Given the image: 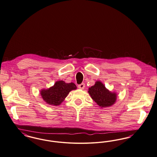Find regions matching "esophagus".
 Wrapping results in <instances>:
<instances>
[{
	"mask_svg": "<svg viewBox=\"0 0 157 157\" xmlns=\"http://www.w3.org/2000/svg\"><path fill=\"white\" fill-rule=\"evenodd\" d=\"M85 83H82L81 84H80V85H78V88L80 89H83L85 88Z\"/></svg>",
	"mask_w": 157,
	"mask_h": 157,
	"instance_id": "34e87169",
	"label": "esophagus"
}]
</instances>
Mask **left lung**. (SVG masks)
<instances>
[{
	"instance_id": "obj_1",
	"label": "left lung",
	"mask_w": 157,
	"mask_h": 157,
	"mask_svg": "<svg viewBox=\"0 0 157 157\" xmlns=\"http://www.w3.org/2000/svg\"><path fill=\"white\" fill-rule=\"evenodd\" d=\"M88 93L101 108L112 106L117 98L116 92L108 90L100 81H97L94 86L89 88Z\"/></svg>"
}]
</instances>
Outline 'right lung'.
I'll return each mask as SVG.
<instances>
[{
	"instance_id": "right-lung-1",
	"label": "right lung",
	"mask_w": 157,
	"mask_h": 157,
	"mask_svg": "<svg viewBox=\"0 0 157 157\" xmlns=\"http://www.w3.org/2000/svg\"><path fill=\"white\" fill-rule=\"evenodd\" d=\"M76 89L75 84L73 82L66 83L63 81H58L50 88L41 89L40 94L47 104L58 106L65 100L71 90Z\"/></svg>"
}]
</instances>
